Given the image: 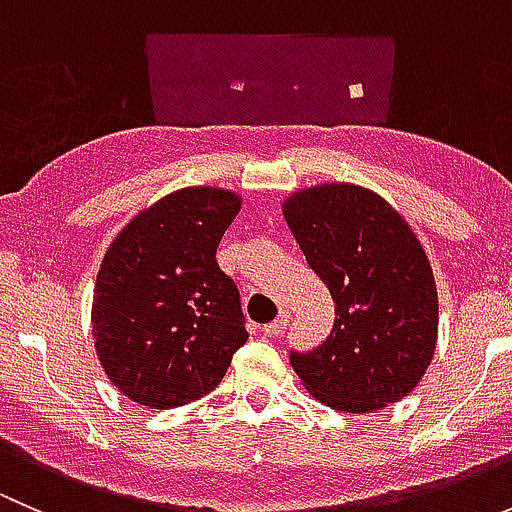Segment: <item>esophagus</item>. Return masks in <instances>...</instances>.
Here are the masks:
<instances>
[{
	"label": "esophagus",
	"mask_w": 512,
	"mask_h": 512,
	"mask_svg": "<svg viewBox=\"0 0 512 512\" xmlns=\"http://www.w3.org/2000/svg\"><path fill=\"white\" fill-rule=\"evenodd\" d=\"M287 322H289V312H280V317H277L275 322H270L262 327V334H265V337H277V334L285 332Z\"/></svg>",
	"instance_id": "obj_1"
}]
</instances>
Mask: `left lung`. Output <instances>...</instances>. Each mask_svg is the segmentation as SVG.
<instances>
[{
    "label": "left lung",
    "mask_w": 512,
    "mask_h": 512,
    "mask_svg": "<svg viewBox=\"0 0 512 512\" xmlns=\"http://www.w3.org/2000/svg\"><path fill=\"white\" fill-rule=\"evenodd\" d=\"M282 213L337 314L317 349L289 356L294 374L347 414L401 401L438 339L436 280L416 232L381 195L352 183L297 190Z\"/></svg>",
    "instance_id": "left-lung-1"
}]
</instances>
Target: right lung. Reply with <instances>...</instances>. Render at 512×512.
<instances>
[{"label": "right lung", "mask_w": 512, "mask_h": 512, "mask_svg": "<svg viewBox=\"0 0 512 512\" xmlns=\"http://www.w3.org/2000/svg\"><path fill=\"white\" fill-rule=\"evenodd\" d=\"M232 190L183 188L141 210L103 255L91 334L111 384L148 409L203 399L247 342L240 292L220 270Z\"/></svg>", "instance_id": "add662e5"}]
</instances>
